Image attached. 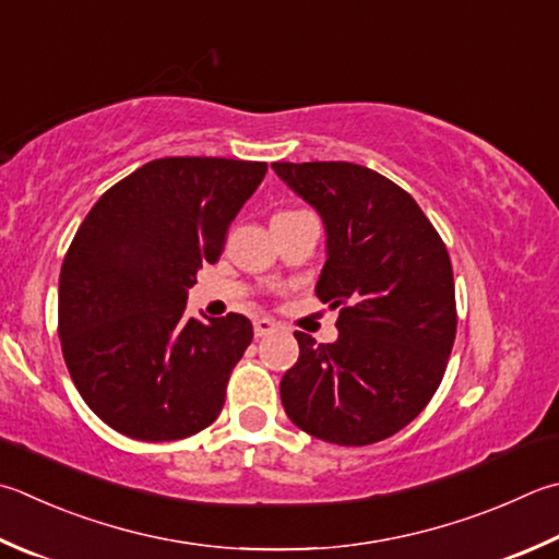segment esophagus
I'll use <instances>...</instances> for the list:
<instances>
[{
	"instance_id": "34e87169",
	"label": "esophagus",
	"mask_w": 559,
	"mask_h": 559,
	"mask_svg": "<svg viewBox=\"0 0 559 559\" xmlns=\"http://www.w3.org/2000/svg\"><path fill=\"white\" fill-rule=\"evenodd\" d=\"M252 331H255V338H265V335L277 331V323L272 319H258L252 323Z\"/></svg>"
}]
</instances>
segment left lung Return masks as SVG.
I'll list each match as a JSON object with an SVG mask.
<instances>
[{
  "mask_svg": "<svg viewBox=\"0 0 559 559\" xmlns=\"http://www.w3.org/2000/svg\"><path fill=\"white\" fill-rule=\"evenodd\" d=\"M325 228L316 297L338 341L297 331L299 360L284 372L282 406L325 443L370 445L408 426L430 396L455 343V282L443 240L414 197L355 163H272Z\"/></svg>",
  "mask_w": 559,
  "mask_h": 559,
  "instance_id": "left-lung-1",
  "label": "left lung"
}]
</instances>
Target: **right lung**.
<instances>
[{
	"instance_id": "add662e5",
	"label": "right lung",
	"mask_w": 559,
	"mask_h": 559,
	"mask_svg": "<svg viewBox=\"0 0 559 559\" xmlns=\"http://www.w3.org/2000/svg\"><path fill=\"white\" fill-rule=\"evenodd\" d=\"M265 173V163L160 157L107 189L78 228L60 270L62 357L119 433L160 443L218 418L252 323L189 319L187 292Z\"/></svg>"
}]
</instances>
